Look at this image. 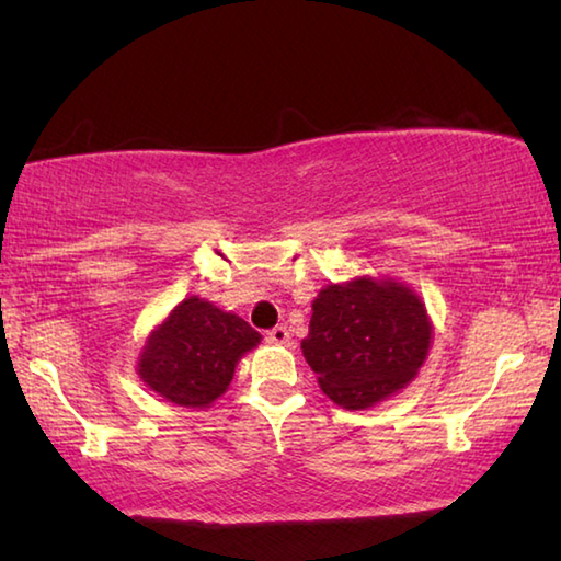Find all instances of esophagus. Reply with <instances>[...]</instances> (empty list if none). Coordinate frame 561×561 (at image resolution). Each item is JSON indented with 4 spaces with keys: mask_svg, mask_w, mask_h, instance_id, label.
Returning a JSON list of instances; mask_svg holds the SVG:
<instances>
[{
    "mask_svg": "<svg viewBox=\"0 0 561 561\" xmlns=\"http://www.w3.org/2000/svg\"><path fill=\"white\" fill-rule=\"evenodd\" d=\"M267 343H274V345L289 343V329H287V325H274L272 331H267Z\"/></svg>",
    "mask_w": 561,
    "mask_h": 561,
    "instance_id": "esophagus-1",
    "label": "esophagus"
}]
</instances>
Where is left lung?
Segmentation results:
<instances>
[{"label":"left lung","instance_id":"8db88e82","mask_svg":"<svg viewBox=\"0 0 561 561\" xmlns=\"http://www.w3.org/2000/svg\"><path fill=\"white\" fill-rule=\"evenodd\" d=\"M301 353L323 394L368 410L410 385L426 360L434 325L412 287L392 277L329 284L311 304Z\"/></svg>","mask_w":561,"mask_h":561}]
</instances>
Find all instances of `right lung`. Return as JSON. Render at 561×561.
<instances>
[{"label":"right lung","mask_w":561,"mask_h":561,"mask_svg":"<svg viewBox=\"0 0 561 561\" xmlns=\"http://www.w3.org/2000/svg\"><path fill=\"white\" fill-rule=\"evenodd\" d=\"M260 341L262 335L238 313L188 297L147 335L137 375L167 402L206 410L228 390L240 358Z\"/></svg>","instance_id":"obj_1"}]
</instances>
